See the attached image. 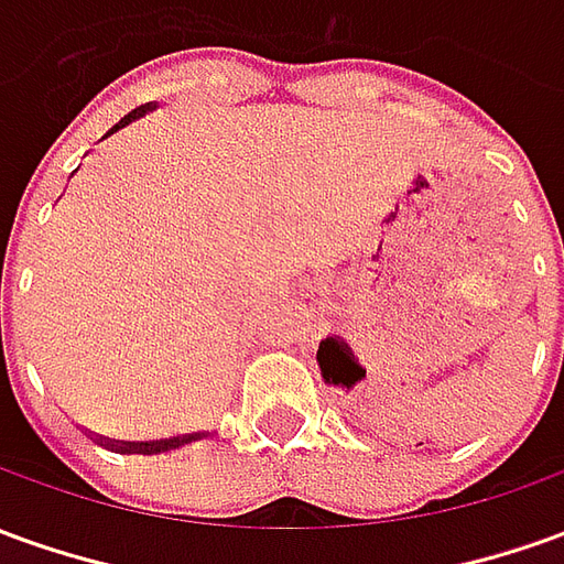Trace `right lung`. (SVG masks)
Segmentation results:
<instances>
[{
  "label": "right lung",
  "instance_id": "add662e5",
  "mask_svg": "<svg viewBox=\"0 0 564 564\" xmlns=\"http://www.w3.org/2000/svg\"><path fill=\"white\" fill-rule=\"evenodd\" d=\"M145 109H152V104L137 106L133 112H128V116L118 121L112 131H118V128H124V124H128V121H133V118H140L145 112ZM112 131H109V133H112ZM188 440H195V436H173V440H161V443H116V448H121V452H164V448L183 446V443H188Z\"/></svg>",
  "mask_w": 564,
  "mask_h": 564
}]
</instances>
